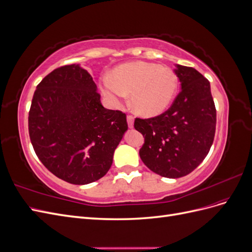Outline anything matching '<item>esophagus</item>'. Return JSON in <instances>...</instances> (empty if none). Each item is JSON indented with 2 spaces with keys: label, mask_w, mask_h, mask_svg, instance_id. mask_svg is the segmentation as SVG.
<instances>
[{
  "label": "esophagus",
  "mask_w": 252,
  "mask_h": 252,
  "mask_svg": "<svg viewBox=\"0 0 252 252\" xmlns=\"http://www.w3.org/2000/svg\"><path fill=\"white\" fill-rule=\"evenodd\" d=\"M133 122H134V118L131 116V114H128V116H127V123H128L129 128L133 127Z\"/></svg>",
  "instance_id": "esophagus-1"
}]
</instances>
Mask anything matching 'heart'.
Wrapping results in <instances>:
<instances>
[{"label": "heart", "instance_id": "b5f03b06", "mask_svg": "<svg viewBox=\"0 0 252 252\" xmlns=\"http://www.w3.org/2000/svg\"><path fill=\"white\" fill-rule=\"evenodd\" d=\"M102 90L110 102L120 105L130 95L133 110L143 117H155L171 104L178 90V78L168 67L147 62L119 66L112 78H105Z\"/></svg>", "mask_w": 252, "mask_h": 252}]
</instances>
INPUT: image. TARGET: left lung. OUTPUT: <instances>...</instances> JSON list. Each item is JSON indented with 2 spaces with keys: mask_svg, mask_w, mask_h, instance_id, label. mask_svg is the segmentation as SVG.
Here are the masks:
<instances>
[{
  "mask_svg": "<svg viewBox=\"0 0 252 252\" xmlns=\"http://www.w3.org/2000/svg\"><path fill=\"white\" fill-rule=\"evenodd\" d=\"M182 90L165 112L135 118L134 128L145 138L140 157L148 168L169 179L189 174L208 155L217 125L210 83L192 67L177 65Z\"/></svg>",
  "mask_w": 252,
  "mask_h": 252,
  "instance_id": "1",
  "label": "left lung"
}]
</instances>
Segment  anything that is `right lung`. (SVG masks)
<instances>
[{"instance_id":"right-lung-1","label":"right lung","mask_w":252,"mask_h":252,"mask_svg":"<svg viewBox=\"0 0 252 252\" xmlns=\"http://www.w3.org/2000/svg\"><path fill=\"white\" fill-rule=\"evenodd\" d=\"M127 128L126 114L103 107L93 77L79 65L61 66L36 86L30 141L42 164L61 180L85 185L103 178Z\"/></svg>"}]
</instances>
